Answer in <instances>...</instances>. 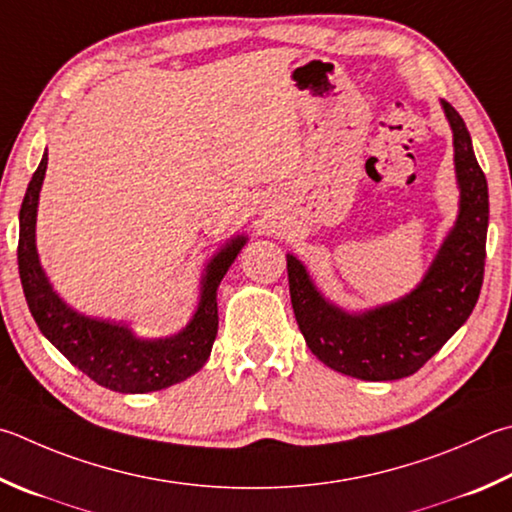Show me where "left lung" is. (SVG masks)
<instances>
[{
    "label": "left lung",
    "instance_id": "obj_1",
    "mask_svg": "<svg viewBox=\"0 0 512 512\" xmlns=\"http://www.w3.org/2000/svg\"><path fill=\"white\" fill-rule=\"evenodd\" d=\"M441 107L454 138L459 215L412 293L376 309L347 313L315 288L300 259L286 255L297 327L313 356L345 376L398 380L416 374L470 318L479 300L486 262L488 183L459 111L445 100Z\"/></svg>",
    "mask_w": 512,
    "mask_h": 512
}]
</instances>
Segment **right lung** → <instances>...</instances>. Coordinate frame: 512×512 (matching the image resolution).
<instances>
[{
  "mask_svg": "<svg viewBox=\"0 0 512 512\" xmlns=\"http://www.w3.org/2000/svg\"><path fill=\"white\" fill-rule=\"evenodd\" d=\"M49 154L44 152L20 208L17 264L26 304L44 338L94 383L120 394L159 392L181 383L206 365L217 338V288L246 237L237 235L210 259L201 280V300L185 329L170 338L145 340L125 324L73 311L53 291L35 248V219Z\"/></svg>",
  "mask_w": 512,
  "mask_h": 512,
  "instance_id": "1",
  "label": "right lung"
}]
</instances>
